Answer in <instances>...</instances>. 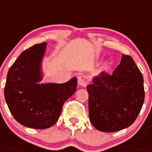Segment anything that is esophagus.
I'll list each match as a JSON object with an SVG mask.
<instances>
[{
    "label": "esophagus",
    "mask_w": 152,
    "mask_h": 152,
    "mask_svg": "<svg viewBox=\"0 0 152 152\" xmlns=\"http://www.w3.org/2000/svg\"><path fill=\"white\" fill-rule=\"evenodd\" d=\"M78 83L82 87H86V85L88 83V80L85 76H83V75H80L78 77Z\"/></svg>",
    "instance_id": "1"
}]
</instances>
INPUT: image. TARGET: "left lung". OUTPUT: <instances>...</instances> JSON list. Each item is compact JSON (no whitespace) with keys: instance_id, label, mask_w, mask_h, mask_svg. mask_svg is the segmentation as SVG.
I'll return each instance as SVG.
<instances>
[{"instance_id":"obj_1","label":"left lung","mask_w":152,"mask_h":152,"mask_svg":"<svg viewBox=\"0 0 152 152\" xmlns=\"http://www.w3.org/2000/svg\"><path fill=\"white\" fill-rule=\"evenodd\" d=\"M87 87L90 121L102 132L129 127L140 113L144 101L142 73L131 57L123 55L111 74L102 72Z\"/></svg>"}]
</instances>
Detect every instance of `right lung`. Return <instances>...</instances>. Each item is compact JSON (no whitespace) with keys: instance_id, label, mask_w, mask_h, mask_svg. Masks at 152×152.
I'll list each match as a JSON object with an SVG mask.
<instances>
[{"instance_id":"add662e5","label":"right lung","mask_w":152,"mask_h":152,"mask_svg":"<svg viewBox=\"0 0 152 152\" xmlns=\"http://www.w3.org/2000/svg\"><path fill=\"white\" fill-rule=\"evenodd\" d=\"M46 47L45 42L24 50L9 69L4 87L6 103L13 117L33 129H47L55 124L64 103L77 87L76 77L64 83H40Z\"/></svg>"}]
</instances>
